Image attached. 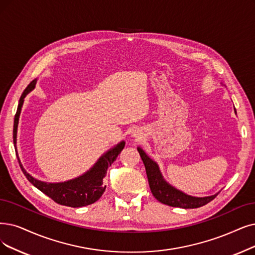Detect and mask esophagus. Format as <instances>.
<instances>
[{
  "mask_svg": "<svg viewBox=\"0 0 255 255\" xmlns=\"http://www.w3.org/2000/svg\"><path fill=\"white\" fill-rule=\"evenodd\" d=\"M133 136H134V137H135V138H139V136H138V134H136V133H135V134H134V135H133Z\"/></svg>",
  "mask_w": 255,
  "mask_h": 255,
  "instance_id": "1",
  "label": "esophagus"
}]
</instances>
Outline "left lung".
Here are the masks:
<instances>
[{
    "mask_svg": "<svg viewBox=\"0 0 255 255\" xmlns=\"http://www.w3.org/2000/svg\"><path fill=\"white\" fill-rule=\"evenodd\" d=\"M234 113L237 114V111L234 109ZM140 157L143 161L145 166L146 175L149 188L151 190L152 196H154L159 202L163 204L171 206V207H180V208H198L203 205L207 204L211 200L217 197L218 193L208 197H192L186 195L172 185L163 178L162 172L159 168L157 162H155L151 158H149L146 152L141 147H137Z\"/></svg>",
    "mask_w": 255,
    "mask_h": 255,
    "instance_id": "8db88e82",
    "label": "left lung"
}]
</instances>
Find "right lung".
Segmentation results:
<instances>
[{
  "label": "right lung",
  "instance_id": "obj_1",
  "mask_svg": "<svg viewBox=\"0 0 255 255\" xmlns=\"http://www.w3.org/2000/svg\"><path fill=\"white\" fill-rule=\"evenodd\" d=\"M37 79L32 80L31 83L28 85L25 89L21 98L18 101V106L16 110V114L14 116V125H13V143L16 152V157L19 163V166L22 168L24 175L28 179V181L31 183L33 186L44 192L46 196L52 199L57 204L65 205L69 207H83L90 204H93L96 202L106 190V186L104 185V178L107 175L108 168L111 166L120 151L124 149L126 142L120 141L115 146L107 150L105 154L101 155L99 159L96 161L95 164L87 170L85 174L80 175L77 178L71 179L65 182H57V183H50L44 182L33 178L31 175L28 174L26 169L24 168L21 160L17 155L16 149V137H17V126L19 115H21V111L24 105L25 97L31 92L35 88Z\"/></svg>",
  "mask_w": 255,
  "mask_h": 255
}]
</instances>
